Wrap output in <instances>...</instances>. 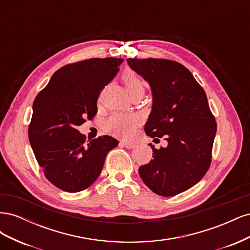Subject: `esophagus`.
I'll list each match as a JSON object with an SVG mask.
<instances>
[{"instance_id":"34e87169","label":"esophagus","mask_w":250,"mask_h":250,"mask_svg":"<svg viewBox=\"0 0 250 250\" xmlns=\"http://www.w3.org/2000/svg\"><path fill=\"white\" fill-rule=\"evenodd\" d=\"M120 145H121V146H123V147H125V148H127V149H131V148H133V147L135 146V144H134L133 142L123 141V142H121V143H120Z\"/></svg>"}]
</instances>
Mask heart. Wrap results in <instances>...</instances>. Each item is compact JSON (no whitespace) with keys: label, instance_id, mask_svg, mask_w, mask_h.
<instances>
[{"label":"heart","instance_id":"b5f03b06","mask_svg":"<svg viewBox=\"0 0 250 250\" xmlns=\"http://www.w3.org/2000/svg\"><path fill=\"white\" fill-rule=\"evenodd\" d=\"M122 79L130 95L145 92V85H144L143 80L134 72L125 71L122 75ZM139 123V118L131 113H113L105 121L104 129L117 137L127 138L134 132Z\"/></svg>","mask_w":250,"mask_h":250}]
</instances>
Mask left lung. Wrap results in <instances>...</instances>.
<instances>
[{"label": "left lung", "mask_w": 250, "mask_h": 250, "mask_svg": "<svg viewBox=\"0 0 250 250\" xmlns=\"http://www.w3.org/2000/svg\"><path fill=\"white\" fill-rule=\"evenodd\" d=\"M127 62L147 80L153 105L145 132L165 137L166 148L155 149L152 160L141 166L145 185L160 196L170 197L195 186L206 175L217 131L206 92L192 73L177 62L161 58L133 59Z\"/></svg>", "instance_id": "8db88e82"}]
</instances>
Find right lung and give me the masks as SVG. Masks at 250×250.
<instances>
[{
    "label": "right lung",
    "instance_id": "right-lung-1",
    "mask_svg": "<svg viewBox=\"0 0 250 250\" xmlns=\"http://www.w3.org/2000/svg\"><path fill=\"white\" fill-rule=\"evenodd\" d=\"M122 62V58L106 57L65 64L35 98L30 145L44 176L60 190L76 193L92 186L107 153L118 146L108 135L86 143L77 127L96 116L101 90Z\"/></svg>",
    "mask_w": 250,
    "mask_h": 250
}]
</instances>
